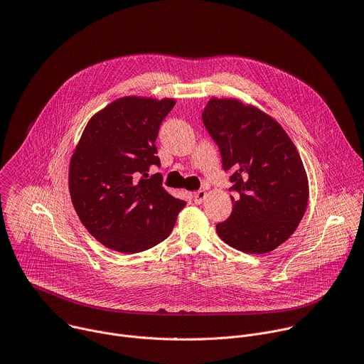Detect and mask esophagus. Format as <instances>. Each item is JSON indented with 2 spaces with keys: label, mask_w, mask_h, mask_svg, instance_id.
<instances>
[{
  "label": "esophagus",
  "mask_w": 364,
  "mask_h": 364,
  "mask_svg": "<svg viewBox=\"0 0 364 364\" xmlns=\"http://www.w3.org/2000/svg\"><path fill=\"white\" fill-rule=\"evenodd\" d=\"M205 198H206V192H205L203 189H199L198 192L193 193V200H195V203H202V202L205 200Z\"/></svg>",
  "instance_id": "1"
}]
</instances>
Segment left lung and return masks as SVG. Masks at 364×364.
Segmentation results:
<instances>
[{"instance_id":"left-lung-1","label":"left lung","mask_w":364,"mask_h":364,"mask_svg":"<svg viewBox=\"0 0 364 364\" xmlns=\"http://www.w3.org/2000/svg\"><path fill=\"white\" fill-rule=\"evenodd\" d=\"M202 122L231 172L234 209L216 232L228 245L265 254L293 235L309 200L297 148L268 114L234 99H210Z\"/></svg>"}]
</instances>
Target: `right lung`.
Listing matches in <instances>:
<instances>
[{"label":"right lung","mask_w":364,"mask_h":364,"mask_svg":"<svg viewBox=\"0 0 364 364\" xmlns=\"http://www.w3.org/2000/svg\"><path fill=\"white\" fill-rule=\"evenodd\" d=\"M175 100L123 97L95 114L71 156V202L87 231L110 250H149L173 230L185 200L162 188L159 127Z\"/></svg>","instance_id":"right-lung-1"}]
</instances>
